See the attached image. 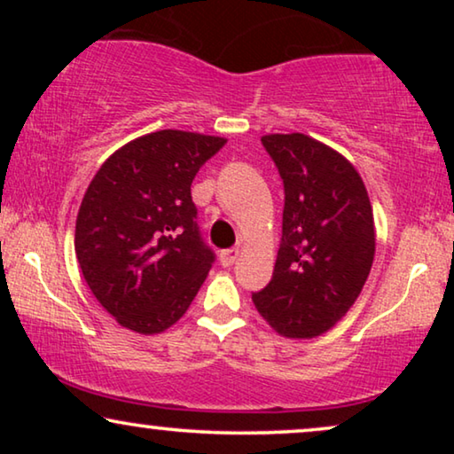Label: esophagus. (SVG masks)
<instances>
[{
	"mask_svg": "<svg viewBox=\"0 0 454 454\" xmlns=\"http://www.w3.org/2000/svg\"><path fill=\"white\" fill-rule=\"evenodd\" d=\"M238 256H239L238 247H227V250H221L219 260H221L223 266H231L235 260H238Z\"/></svg>",
	"mask_w": 454,
	"mask_h": 454,
	"instance_id": "esophagus-1",
	"label": "esophagus"
}]
</instances>
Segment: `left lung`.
I'll return each instance as SVG.
<instances>
[{
    "label": "left lung",
    "mask_w": 454,
    "mask_h": 454,
    "mask_svg": "<svg viewBox=\"0 0 454 454\" xmlns=\"http://www.w3.org/2000/svg\"><path fill=\"white\" fill-rule=\"evenodd\" d=\"M285 190L270 283L252 294L278 334L312 339L343 318L374 262V215L349 160L306 134L262 136Z\"/></svg>",
    "instance_id": "obj_1"
}]
</instances>
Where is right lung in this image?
<instances>
[{"label": "right lung", "instance_id": "right-lung-1", "mask_svg": "<svg viewBox=\"0 0 454 454\" xmlns=\"http://www.w3.org/2000/svg\"><path fill=\"white\" fill-rule=\"evenodd\" d=\"M225 138L160 129L105 160L76 219V258L92 295L121 326L169 328L215 264L190 185Z\"/></svg>", "mask_w": 454, "mask_h": 454}]
</instances>
